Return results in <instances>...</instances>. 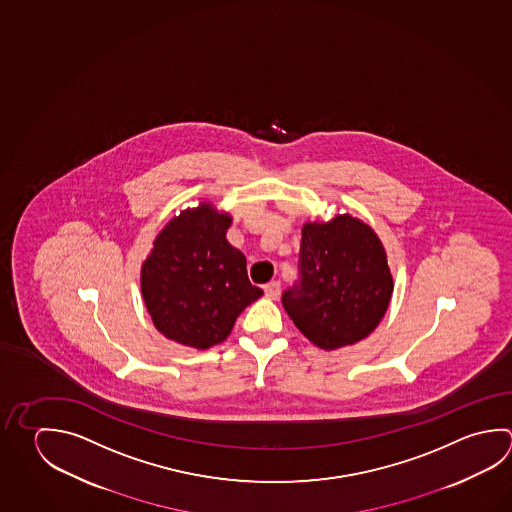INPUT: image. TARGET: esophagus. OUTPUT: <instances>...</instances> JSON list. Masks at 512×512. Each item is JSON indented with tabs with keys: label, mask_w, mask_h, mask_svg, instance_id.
<instances>
[{
	"label": "esophagus",
	"mask_w": 512,
	"mask_h": 512,
	"mask_svg": "<svg viewBox=\"0 0 512 512\" xmlns=\"http://www.w3.org/2000/svg\"><path fill=\"white\" fill-rule=\"evenodd\" d=\"M263 290H265L267 298L278 299L279 294H281V285H279V281H270V283L263 287Z\"/></svg>",
	"instance_id": "obj_1"
}]
</instances>
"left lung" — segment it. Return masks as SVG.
I'll use <instances>...</instances> for the list:
<instances>
[{"instance_id":"obj_1","label":"left lung","mask_w":512,"mask_h":512,"mask_svg":"<svg viewBox=\"0 0 512 512\" xmlns=\"http://www.w3.org/2000/svg\"><path fill=\"white\" fill-rule=\"evenodd\" d=\"M393 279L377 234L350 214L307 223L299 279L281 301L308 341L335 350L372 334L390 305Z\"/></svg>"}]
</instances>
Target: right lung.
<instances>
[{
  "label": "right lung",
  "instance_id": "1",
  "mask_svg": "<svg viewBox=\"0 0 512 512\" xmlns=\"http://www.w3.org/2000/svg\"><path fill=\"white\" fill-rule=\"evenodd\" d=\"M231 216L209 204L173 218L142 265L140 289L158 332L205 350L222 343L243 308L263 290L247 276V260L227 242Z\"/></svg>",
  "mask_w": 512,
  "mask_h": 512
}]
</instances>
